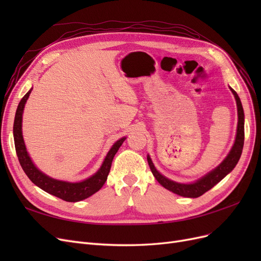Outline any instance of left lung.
I'll return each mask as SVG.
<instances>
[{
	"mask_svg": "<svg viewBox=\"0 0 261 261\" xmlns=\"http://www.w3.org/2000/svg\"><path fill=\"white\" fill-rule=\"evenodd\" d=\"M230 90L234 94V98L236 100V106H238V116H239V122H238V130H236V137L234 145L232 149L230 150V152L225 156V159L221 162L216 169H213L209 173H207L206 175L202 176L201 178L197 179L194 183H177L175 180L169 179L168 177H165L162 175L161 173L158 171L154 167V164L151 160V158L148 154L147 155V160L148 164L150 167V170H151L153 176L155 179L159 181V183L164 187L167 188L168 191L174 193L176 195L183 196V197H188V198H197L201 195H203L206 192H208L209 189H211L213 186L217 185L220 180H222L228 173H230L234 168L235 165L238 164L242 151H243V146H244V121H245V116H244V110L241 99L239 97V94L236 93L234 89H232L230 87Z\"/></svg>",
	"mask_w": 261,
	"mask_h": 261,
	"instance_id": "obj_1",
	"label": "left lung"
}]
</instances>
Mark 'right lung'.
<instances>
[{"mask_svg":"<svg viewBox=\"0 0 261 261\" xmlns=\"http://www.w3.org/2000/svg\"><path fill=\"white\" fill-rule=\"evenodd\" d=\"M31 90H33V88H31L25 96L22 97V99L19 102L16 110V114H15V121H14V127H13L15 149H16L18 160L23 172L26 173V175L35 185L40 187L46 193H49L55 197H59V198L63 200L68 201V202H77V201L88 198V197H90L94 193H97L106 183L110 169H111L113 158L117 152L118 148H120L124 143L126 137H122L121 139L115 141L114 145L107 153L100 169L90 177L86 178L82 181H76V183L52 178L49 175L44 174L43 172H41L36 167L35 163L33 162V160H31V158L27 152L25 141H23V138H22V130H21L22 112H23V109H25L26 102L29 98V94L31 93Z\"/></svg>","mask_w":261,"mask_h":261,"instance_id":"obj_1","label":"right lung"}]
</instances>
